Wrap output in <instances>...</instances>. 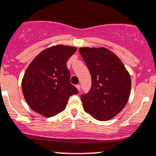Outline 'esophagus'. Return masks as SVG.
<instances>
[{
  "label": "esophagus",
  "mask_w": 156,
  "mask_h": 156,
  "mask_svg": "<svg viewBox=\"0 0 156 156\" xmlns=\"http://www.w3.org/2000/svg\"><path fill=\"white\" fill-rule=\"evenodd\" d=\"M76 88L78 90H80V89H81V85H80V84H77Z\"/></svg>",
  "instance_id": "obj_1"
}]
</instances>
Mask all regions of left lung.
<instances>
[{"instance_id": "left-lung-1", "label": "left lung", "mask_w": 156, "mask_h": 156, "mask_svg": "<svg viewBox=\"0 0 156 156\" xmlns=\"http://www.w3.org/2000/svg\"><path fill=\"white\" fill-rule=\"evenodd\" d=\"M79 52L92 78L88 94H82L84 110L99 121L115 117L126 106L131 79L123 62L105 48H81Z\"/></svg>"}]
</instances>
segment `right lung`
Returning a JSON list of instances; mask_svg holds the SVG:
<instances>
[{
	"label": "right lung",
	"mask_w": 156,
	"mask_h": 156,
	"mask_svg": "<svg viewBox=\"0 0 156 156\" xmlns=\"http://www.w3.org/2000/svg\"><path fill=\"white\" fill-rule=\"evenodd\" d=\"M77 48L56 45L41 52L29 64L22 90L29 107L45 117L63 111L70 96L78 93L70 83L66 62Z\"/></svg>",
	"instance_id": "obj_1"
}]
</instances>
